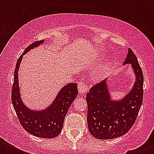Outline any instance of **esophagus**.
Here are the masks:
<instances>
[{
    "label": "esophagus",
    "mask_w": 154,
    "mask_h": 154,
    "mask_svg": "<svg viewBox=\"0 0 154 154\" xmlns=\"http://www.w3.org/2000/svg\"><path fill=\"white\" fill-rule=\"evenodd\" d=\"M77 87H78V91L81 94H85L88 91V86L83 81H80Z\"/></svg>",
    "instance_id": "obj_1"
}]
</instances>
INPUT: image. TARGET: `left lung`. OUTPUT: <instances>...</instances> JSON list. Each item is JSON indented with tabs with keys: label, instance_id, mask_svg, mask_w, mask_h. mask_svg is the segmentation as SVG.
<instances>
[{
	"label": "left lung",
	"instance_id": "left-lung-1",
	"mask_svg": "<svg viewBox=\"0 0 154 154\" xmlns=\"http://www.w3.org/2000/svg\"><path fill=\"white\" fill-rule=\"evenodd\" d=\"M128 63H132L137 79L125 98L111 101L105 81L94 85L87 93L88 128L96 138L106 140L125 135L136 121L143 101L144 77L137 58L129 48L124 64Z\"/></svg>",
	"mask_w": 154,
	"mask_h": 154
}]
</instances>
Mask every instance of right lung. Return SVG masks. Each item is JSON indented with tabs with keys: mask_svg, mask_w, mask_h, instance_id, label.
<instances>
[{
	"mask_svg": "<svg viewBox=\"0 0 154 154\" xmlns=\"http://www.w3.org/2000/svg\"><path fill=\"white\" fill-rule=\"evenodd\" d=\"M43 41L34 42L25 49L24 53L18 58L14 71L12 102L20 125L29 134L43 138H53L61 132L65 115L70 105L78 94L77 84L65 85L58 94L54 102L47 109L41 112L31 111L23 105L20 97L18 87V69L23 55L35 46L39 45Z\"/></svg>",
	"mask_w": 154,
	"mask_h": 154,
	"instance_id": "obj_1",
	"label": "right lung"
}]
</instances>
